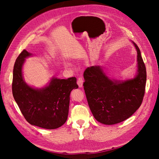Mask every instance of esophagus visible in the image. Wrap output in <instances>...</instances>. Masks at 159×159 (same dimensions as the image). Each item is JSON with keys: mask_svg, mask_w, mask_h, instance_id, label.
<instances>
[{"mask_svg": "<svg viewBox=\"0 0 159 159\" xmlns=\"http://www.w3.org/2000/svg\"><path fill=\"white\" fill-rule=\"evenodd\" d=\"M83 84H84V80L81 78H79L78 80V85L79 88H82L83 87Z\"/></svg>", "mask_w": 159, "mask_h": 159, "instance_id": "34e87169", "label": "esophagus"}]
</instances>
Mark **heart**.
<instances>
[{
  "mask_svg": "<svg viewBox=\"0 0 159 159\" xmlns=\"http://www.w3.org/2000/svg\"><path fill=\"white\" fill-rule=\"evenodd\" d=\"M64 66L66 68H71V64L68 63V62H66V63H64Z\"/></svg>",
  "mask_w": 159,
  "mask_h": 159,
  "instance_id": "obj_1",
  "label": "heart"
}]
</instances>
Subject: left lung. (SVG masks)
<instances>
[{"label":"left lung","mask_w":159,"mask_h":159,"mask_svg":"<svg viewBox=\"0 0 159 159\" xmlns=\"http://www.w3.org/2000/svg\"><path fill=\"white\" fill-rule=\"evenodd\" d=\"M137 50V70L133 78L124 80L111 78L103 67H89L84 73V88L94 118L104 125L121 123L139 108L145 94L147 72L141 51Z\"/></svg>","instance_id":"8db88e82"}]
</instances>
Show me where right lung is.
<instances>
[{
	"label": "right lung",
	"instance_id": "obj_1",
	"mask_svg": "<svg viewBox=\"0 0 159 159\" xmlns=\"http://www.w3.org/2000/svg\"><path fill=\"white\" fill-rule=\"evenodd\" d=\"M32 54L24 50L16 58L13 69L12 95L26 121L32 125L55 129L68 119L70 95L78 88L76 78L67 80L52 77L40 88L28 85L24 79L22 68L26 58Z\"/></svg>",
	"mask_w": 159,
	"mask_h": 159
}]
</instances>
